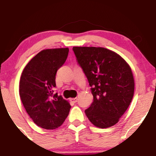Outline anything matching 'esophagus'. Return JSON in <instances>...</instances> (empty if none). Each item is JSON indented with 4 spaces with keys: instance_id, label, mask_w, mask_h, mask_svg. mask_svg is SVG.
Here are the masks:
<instances>
[{
    "instance_id": "34e87169",
    "label": "esophagus",
    "mask_w": 156,
    "mask_h": 156,
    "mask_svg": "<svg viewBox=\"0 0 156 156\" xmlns=\"http://www.w3.org/2000/svg\"><path fill=\"white\" fill-rule=\"evenodd\" d=\"M70 101H72L73 103H76L77 101H78V98H71Z\"/></svg>"
}]
</instances>
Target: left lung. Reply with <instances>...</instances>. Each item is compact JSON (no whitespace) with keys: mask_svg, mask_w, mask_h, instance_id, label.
<instances>
[{"mask_svg":"<svg viewBox=\"0 0 156 156\" xmlns=\"http://www.w3.org/2000/svg\"><path fill=\"white\" fill-rule=\"evenodd\" d=\"M73 50L93 95L86 115L98 128L117 124L133 97L134 79L130 66L120 55L104 48L73 47Z\"/></svg>","mask_w":156,"mask_h":156,"instance_id":"obj_1","label":"left lung"}]
</instances>
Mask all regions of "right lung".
Here are the masks:
<instances>
[{
	"label": "right lung",
	"mask_w": 156,
	"mask_h": 156,
	"mask_svg": "<svg viewBox=\"0 0 156 156\" xmlns=\"http://www.w3.org/2000/svg\"><path fill=\"white\" fill-rule=\"evenodd\" d=\"M69 48L40 51L23 69L20 96L26 112L36 125L52 130L62 125L71 105L54 92L57 70L66 62Z\"/></svg>",
	"instance_id": "right-lung-1"
}]
</instances>
